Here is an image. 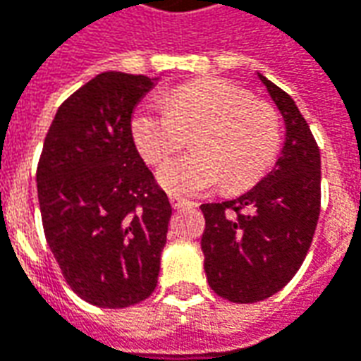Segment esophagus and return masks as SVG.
<instances>
[{
	"label": "esophagus",
	"instance_id": "esophagus-1",
	"mask_svg": "<svg viewBox=\"0 0 361 361\" xmlns=\"http://www.w3.org/2000/svg\"><path fill=\"white\" fill-rule=\"evenodd\" d=\"M170 203L173 209H181V207H190V205H193L190 200H183V197H178V195H170Z\"/></svg>",
	"mask_w": 361,
	"mask_h": 361
}]
</instances>
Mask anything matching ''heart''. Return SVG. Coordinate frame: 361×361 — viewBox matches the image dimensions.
<instances>
[{
    "instance_id": "heart-1",
    "label": "heart",
    "mask_w": 361,
    "mask_h": 361,
    "mask_svg": "<svg viewBox=\"0 0 361 361\" xmlns=\"http://www.w3.org/2000/svg\"><path fill=\"white\" fill-rule=\"evenodd\" d=\"M195 152L166 164L161 188L195 195L219 181L227 191L249 190L273 166L281 149L279 112L225 78H197L171 88L166 106L140 109L132 138L142 158L158 166L188 144Z\"/></svg>"
}]
</instances>
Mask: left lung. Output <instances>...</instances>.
I'll list each match as a JSON object with an SVG mask.
<instances>
[{
    "mask_svg": "<svg viewBox=\"0 0 361 361\" xmlns=\"http://www.w3.org/2000/svg\"><path fill=\"white\" fill-rule=\"evenodd\" d=\"M286 126L274 170L241 197L203 203L201 251L213 293L251 304L284 288L300 269L320 215V149L294 100L259 75Z\"/></svg>",
    "mask_w": 361,
    "mask_h": 361,
    "instance_id": "obj_1",
    "label": "left lung"
}]
</instances>
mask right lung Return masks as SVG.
<instances>
[{
    "mask_svg": "<svg viewBox=\"0 0 361 361\" xmlns=\"http://www.w3.org/2000/svg\"><path fill=\"white\" fill-rule=\"evenodd\" d=\"M154 78L100 73L59 106L37 166L43 231L75 293L126 308L154 293L171 205L140 158L132 112Z\"/></svg>",
    "mask_w": 361,
    "mask_h": 361,
    "instance_id": "obj_1",
    "label": "right lung"
}]
</instances>
